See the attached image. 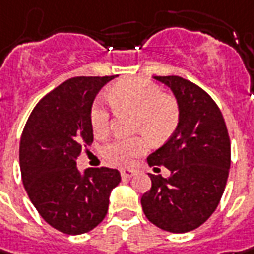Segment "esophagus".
Here are the masks:
<instances>
[{
    "label": "esophagus",
    "instance_id": "obj_1",
    "mask_svg": "<svg viewBox=\"0 0 254 254\" xmlns=\"http://www.w3.org/2000/svg\"><path fill=\"white\" fill-rule=\"evenodd\" d=\"M136 173L137 171L133 170V169H124V170H121V176H122V179L127 180V179H132L133 176H136Z\"/></svg>",
    "mask_w": 254,
    "mask_h": 254
}]
</instances>
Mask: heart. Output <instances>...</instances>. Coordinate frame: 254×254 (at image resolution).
I'll return each mask as SVG.
<instances>
[{
    "mask_svg": "<svg viewBox=\"0 0 254 254\" xmlns=\"http://www.w3.org/2000/svg\"><path fill=\"white\" fill-rule=\"evenodd\" d=\"M108 100L117 110L133 112L135 132L144 133L154 143L167 140L177 129L180 121L177 102L164 95L159 85L150 81L137 78L122 80L111 88ZM90 121L95 135H104L110 129V112L100 101L92 105ZM147 139L143 136L114 139L102 147L101 153L111 164L127 166L136 156L147 150Z\"/></svg>",
    "mask_w": 254,
    "mask_h": 254,
    "instance_id": "obj_1",
    "label": "heart"
}]
</instances>
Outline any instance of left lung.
<instances>
[{"instance_id": "obj_1", "label": "left lung", "mask_w": 254, "mask_h": 254, "mask_svg": "<svg viewBox=\"0 0 254 254\" xmlns=\"http://www.w3.org/2000/svg\"><path fill=\"white\" fill-rule=\"evenodd\" d=\"M170 88L180 110L176 132L149 154V166H164L170 177L150 174L142 195L146 218L163 231L186 233L201 226L221 201L231 167V140L222 112L194 83L179 75H156Z\"/></svg>"}]
</instances>
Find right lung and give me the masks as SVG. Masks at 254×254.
<instances>
[{
    "label": "right lung",
    "instance_id": "1",
    "mask_svg": "<svg viewBox=\"0 0 254 254\" xmlns=\"http://www.w3.org/2000/svg\"><path fill=\"white\" fill-rule=\"evenodd\" d=\"M115 75L74 77L45 95L23 127L19 166L23 187L40 216L57 231L81 235L102 222L117 169H77L81 146L92 142L97 94Z\"/></svg>",
    "mask_w": 254,
    "mask_h": 254
}]
</instances>
